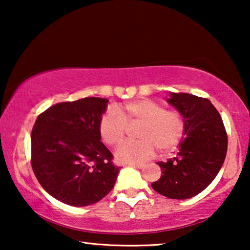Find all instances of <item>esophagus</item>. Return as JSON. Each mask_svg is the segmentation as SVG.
I'll return each mask as SVG.
<instances>
[{
	"mask_svg": "<svg viewBox=\"0 0 250 250\" xmlns=\"http://www.w3.org/2000/svg\"><path fill=\"white\" fill-rule=\"evenodd\" d=\"M129 166L133 167H137V168H142L143 167H145V164H135V163H132V164H129Z\"/></svg>",
	"mask_w": 250,
	"mask_h": 250,
	"instance_id": "obj_1",
	"label": "esophagus"
}]
</instances>
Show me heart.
I'll return each instance as SVG.
<instances>
[{
	"instance_id": "b5f03b06",
	"label": "heart",
	"mask_w": 250,
	"mask_h": 250,
	"mask_svg": "<svg viewBox=\"0 0 250 250\" xmlns=\"http://www.w3.org/2000/svg\"><path fill=\"white\" fill-rule=\"evenodd\" d=\"M138 124L135 138L139 140L125 143L116 152L120 163L142 162L154 153V146L161 153L175 149L185 132V122L179 111L166 109L155 101L139 99L104 113L99 121L101 140L111 147L120 146L125 138V126Z\"/></svg>"
}]
</instances>
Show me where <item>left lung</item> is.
<instances>
[{"label": "left lung", "mask_w": 250, "mask_h": 250, "mask_svg": "<svg viewBox=\"0 0 250 250\" xmlns=\"http://www.w3.org/2000/svg\"><path fill=\"white\" fill-rule=\"evenodd\" d=\"M167 103L183 117L185 132L174 158L158 162L162 175L151 186L166 197L186 200L204 191L218 174L226 158L227 133L208 99L171 92Z\"/></svg>", "instance_id": "1"}]
</instances>
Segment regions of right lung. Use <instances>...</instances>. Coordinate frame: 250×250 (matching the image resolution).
Instances as JSON below:
<instances>
[{"label":"right lung","mask_w":250,"mask_h":250,"mask_svg":"<svg viewBox=\"0 0 250 250\" xmlns=\"http://www.w3.org/2000/svg\"><path fill=\"white\" fill-rule=\"evenodd\" d=\"M107 99L88 97L49 107L32 130V167L49 195L76 207L107 195L120 167L100 141L99 121Z\"/></svg>","instance_id":"obj_1"}]
</instances>
